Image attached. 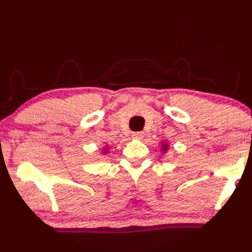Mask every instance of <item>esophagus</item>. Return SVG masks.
<instances>
[{
  "label": "esophagus",
  "mask_w": 252,
  "mask_h": 252,
  "mask_svg": "<svg viewBox=\"0 0 252 252\" xmlns=\"http://www.w3.org/2000/svg\"><path fill=\"white\" fill-rule=\"evenodd\" d=\"M143 135H144L143 132H133V133H132V138L140 140V139L143 138Z\"/></svg>",
  "instance_id": "34e87169"
}]
</instances>
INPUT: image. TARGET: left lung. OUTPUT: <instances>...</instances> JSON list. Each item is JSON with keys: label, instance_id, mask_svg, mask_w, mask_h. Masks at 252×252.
<instances>
[{"label": "left lung", "instance_id": "obj_1", "mask_svg": "<svg viewBox=\"0 0 252 252\" xmlns=\"http://www.w3.org/2000/svg\"><path fill=\"white\" fill-rule=\"evenodd\" d=\"M167 149H168V144H165V143L162 144V151H165Z\"/></svg>", "mask_w": 252, "mask_h": 252}]
</instances>
